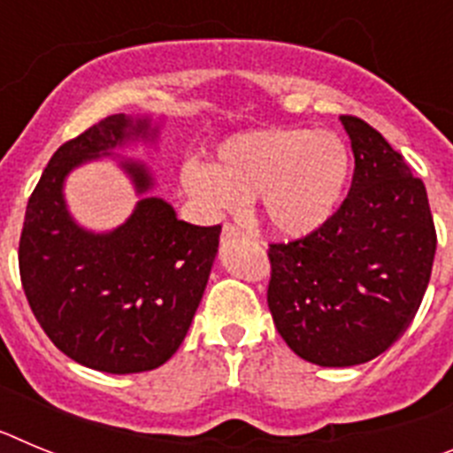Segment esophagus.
Returning a JSON list of instances; mask_svg holds the SVG:
<instances>
[{
	"label": "esophagus",
	"instance_id": "34e87169",
	"mask_svg": "<svg viewBox=\"0 0 453 453\" xmlns=\"http://www.w3.org/2000/svg\"><path fill=\"white\" fill-rule=\"evenodd\" d=\"M245 235V231H240L238 226H234V224H226L222 229V242H229V240H235V238H242Z\"/></svg>",
	"mask_w": 453,
	"mask_h": 453
}]
</instances>
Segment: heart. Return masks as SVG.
Here are the masks:
<instances>
[{
  "label": "heart",
  "mask_w": 453,
  "mask_h": 453,
  "mask_svg": "<svg viewBox=\"0 0 453 453\" xmlns=\"http://www.w3.org/2000/svg\"><path fill=\"white\" fill-rule=\"evenodd\" d=\"M349 174V150L331 131L256 129L222 140L213 165L188 163L181 181L211 213L256 197L276 234L303 238L334 218Z\"/></svg>",
  "instance_id": "heart-1"
}]
</instances>
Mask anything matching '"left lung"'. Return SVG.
<instances>
[{
    "instance_id": "left-lung-1",
    "label": "left lung",
    "mask_w": 453,
    "mask_h": 453,
    "mask_svg": "<svg viewBox=\"0 0 453 453\" xmlns=\"http://www.w3.org/2000/svg\"><path fill=\"white\" fill-rule=\"evenodd\" d=\"M354 151L349 195L322 229L274 242L267 306L303 361H372L413 322L438 238L422 179L376 129L342 115Z\"/></svg>"
}]
</instances>
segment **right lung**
Returning a JSON list of instances; mask_svg holds the SVG:
<instances>
[{"mask_svg":"<svg viewBox=\"0 0 453 453\" xmlns=\"http://www.w3.org/2000/svg\"><path fill=\"white\" fill-rule=\"evenodd\" d=\"M156 135L150 118L118 113L67 140L31 192L19 235V279L42 331L72 361L108 374L170 361L218 254L219 224L177 219L158 197L140 199L131 218L108 234L81 229L67 213L63 183L74 167ZM122 167L138 195L154 186L142 163Z\"/></svg>","mask_w":453,"mask_h":453,"instance_id":"right-lung-1","label":"right lung"}]
</instances>
